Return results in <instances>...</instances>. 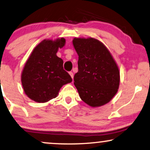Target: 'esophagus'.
Returning a JSON list of instances; mask_svg holds the SVG:
<instances>
[{
    "instance_id": "1",
    "label": "esophagus",
    "mask_w": 150,
    "mask_h": 150,
    "mask_svg": "<svg viewBox=\"0 0 150 150\" xmlns=\"http://www.w3.org/2000/svg\"><path fill=\"white\" fill-rule=\"evenodd\" d=\"M69 74L70 75V76L71 77V79H73V77H74V74H73V72H72V71H70V72H69Z\"/></svg>"
}]
</instances>
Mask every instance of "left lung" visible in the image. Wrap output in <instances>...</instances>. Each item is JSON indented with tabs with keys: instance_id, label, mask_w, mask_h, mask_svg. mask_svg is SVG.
I'll use <instances>...</instances> for the list:
<instances>
[{
	"instance_id": "obj_1",
	"label": "left lung",
	"mask_w": 150,
	"mask_h": 150,
	"mask_svg": "<svg viewBox=\"0 0 150 150\" xmlns=\"http://www.w3.org/2000/svg\"><path fill=\"white\" fill-rule=\"evenodd\" d=\"M72 42L79 55L74 83L80 97L91 107L108 103L120 84V72L111 53L97 39L75 38Z\"/></svg>"
}]
</instances>
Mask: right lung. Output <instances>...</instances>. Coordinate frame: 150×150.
I'll list each match as a JSON object with an SVG mask.
<instances>
[{
    "label": "right lung",
    "instance_id": "1",
    "mask_svg": "<svg viewBox=\"0 0 150 150\" xmlns=\"http://www.w3.org/2000/svg\"><path fill=\"white\" fill-rule=\"evenodd\" d=\"M64 38L44 40L36 46L25 63L21 83L27 96L38 103L55 98L61 87L72 81L64 70V62L56 53L65 45Z\"/></svg>",
    "mask_w": 150,
    "mask_h": 150
}]
</instances>
